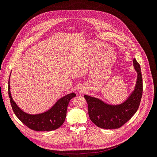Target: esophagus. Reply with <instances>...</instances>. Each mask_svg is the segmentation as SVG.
Instances as JSON below:
<instances>
[{"mask_svg": "<svg viewBox=\"0 0 157 157\" xmlns=\"http://www.w3.org/2000/svg\"><path fill=\"white\" fill-rule=\"evenodd\" d=\"M77 91H78V93H83L84 91V89L82 87H79L77 89Z\"/></svg>", "mask_w": 157, "mask_h": 157, "instance_id": "1", "label": "esophagus"}]
</instances>
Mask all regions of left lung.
<instances>
[{
	"mask_svg": "<svg viewBox=\"0 0 157 157\" xmlns=\"http://www.w3.org/2000/svg\"><path fill=\"white\" fill-rule=\"evenodd\" d=\"M137 72L136 84L130 96L118 105H110L98 98L84 95L88 106L90 120L97 126L104 129H116L124 125L139 108L143 93V80L140 64L133 60Z\"/></svg>",
	"mask_w": 157,
	"mask_h": 157,
	"instance_id": "8db88e82",
	"label": "left lung"
}]
</instances>
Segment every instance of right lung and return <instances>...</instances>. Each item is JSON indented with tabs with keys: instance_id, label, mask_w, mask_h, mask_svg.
Here are the masks:
<instances>
[{
	"instance_id": "1",
	"label": "right lung",
	"mask_w": 157,
	"mask_h": 157,
	"mask_svg": "<svg viewBox=\"0 0 157 157\" xmlns=\"http://www.w3.org/2000/svg\"><path fill=\"white\" fill-rule=\"evenodd\" d=\"M8 95L14 114L23 124L33 130L46 132L58 129L63 124L69 103L76 96L73 92L69 94L60 98L49 110L40 114L31 115L23 111L13 100L10 93V78L8 80Z\"/></svg>"
}]
</instances>
